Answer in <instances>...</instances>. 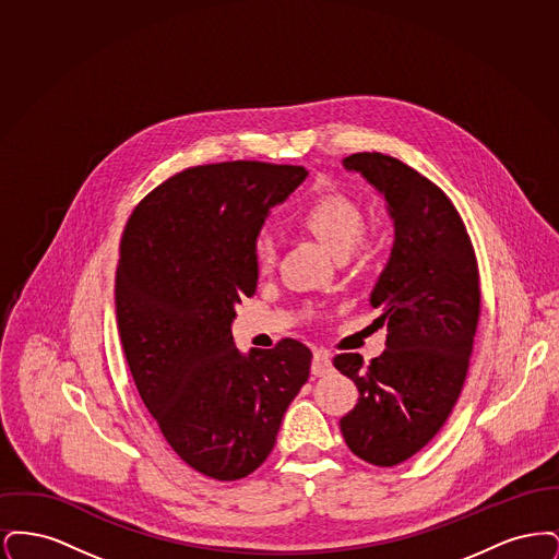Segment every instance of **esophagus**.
I'll return each instance as SVG.
<instances>
[{
    "label": "esophagus",
    "mask_w": 559,
    "mask_h": 559,
    "mask_svg": "<svg viewBox=\"0 0 559 559\" xmlns=\"http://www.w3.org/2000/svg\"><path fill=\"white\" fill-rule=\"evenodd\" d=\"M333 371V362H331V356L322 349L314 352V358H312V374L317 377H324L329 372Z\"/></svg>",
    "instance_id": "obj_1"
}]
</instances>
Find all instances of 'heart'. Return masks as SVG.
Masks as SVG:
<instances>
[{
  "mask_svg": "<svg viewBox=\"0 0 559 559\" xmlns=\"http://www.w3.org/2000/svg\"><path fill=\"white\" fill-rule=\"evenodd\" d=\"M295 219L337 258L360 247L367 228L362 205L344 192H324L314 197L299 210ZM253 260L260 272H270L276 262V245L266 233L253 240Z\"/></svg>",
  "mask_w": 559,
  "mask_h": 559,
  "instance_id": "heart-1",
  "label": "heart"
}]
</instances>
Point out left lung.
I'll list each match as a JSON object with an SVG mask.
<instances>
[{"label": "left lung", "mask_w": 559, "mask_h": 559, "mask_svg": "<svg viewBox=\"0 0 559 559\" xmlns=\"http://www.w3.org/2000/svg\"><path fill=\"white\" fill-rule=\"evenodd\" d=\"M346 169L377 188L396 239L371 306L388 324L385 349L369 365L337 354L333 365L358 388L340 427L362 461L394 467L440 431L459 399L479 319L478 260L467 228L442 188L383 153H354Z\"/></svg>", "instance_id": "left-lung-1"}]
</instances>
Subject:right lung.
<instances>
[{"label": "right lung", "instance_id": "right-lung-1", "mask_svg": "<svg viewBox=\"0 0 559 559\" xmlns=\"http://www.w3.org/2000/svg\"><path fill=\"white\" fill-rule=\"evenodd\" d=\"M306 176L262 160L188 167L123 228L115 306L133 383L165 442L207 478L253 474L310 377L301 342L242 356L230 335L235 306L258 285L253 240Z\"/></svg>", "mask_w": 559, "mask_h": 559}]
</instances>
